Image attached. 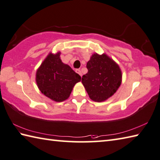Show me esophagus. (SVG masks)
I'll return each instance as SVG.
<instances>
[{
  "label": "esophagus",
  "instance_id": "34e87169",
  "mask_svg": "<svg viewBox=\"0 0 160 160\" xmlns=\"http://www.w3.org/2000/svg\"><path fill=\"white\" fill-rule=\"evenodd\" d=\"M76 72L77 74H79L81 77H82V73H81V72L80 70H79V69H77V70H76Z\"/></svg>",
  "mask_w": 160,
  "mask_h": 160
}]
</instances>
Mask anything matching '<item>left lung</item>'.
<instances>
[{
    "mask_svg": "<svg viewBox=\"0 0 160 160\" xmlns=\"http://www.w3.org/2000/svg\"><path fill=\"white\" fill-rule=\"evenodd\" d=\"M88 73L82 77V82L89 98L101 102L114 95L122 82L119 65L106 53H95L87 62Z\"/></svg>",
    "mask_w": 160,
    "mask_h": 160,
    "instance_id": "obj_1",
    "label": "left lung"
}]
</instances>
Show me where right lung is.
I'll list each match as a JSON object with an SVG mask.
<instances>
[{"instance_id": "1", "label": "right lung", "mask_w": 160, "mask_h": 160, "mask_svg": "<svg viewBox=\"0 0 160 160\" xmlns=\"http://www.w3.org/2000/svg\"><path fill=\"white\" fill-rule=\"evenodd\" d=\"M61 52H50L36 72L35 81L41 92L57 102L68 99L74 86L81 80L67 64L61 61Z\"/></svg>"}]
</instances>
